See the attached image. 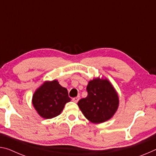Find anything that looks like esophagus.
Returning a JSON list of instances; mask_svg holds the SVG:
<instances>
[{
	"instance_id": "obj_1",
	"label": "esophagus",
	"mask_w": 156,
	"mask_h": 156,
	"mask_svg": "<svg viewBox=\"0 0 156 156\" xmlns=\"http://www.w3.org/2000/svg\"><path fill=\"white\" fill-rule=\"evenodd\" d=\"M79 100H80V97H79V96H77V97H76V98H73L72 99L73 102H75V103H77Z\"/></svg>"
}]
</instances>
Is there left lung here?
<instances>
[{
  "label": "left lung",
  "instance_id": "obj_1",
  "mask_svg": "<svg viewBox=\"0 0 156 156\" xmlns=\"http://www.w3.org/2000/svg\"><path fill=\"white\" fill-rule=\"evenodd\" d=\"M87 96L79 100L78 105L91 122L100 124L110 120L119 107V96L107 78H95L87 86Z\"/></svg>",
  "mask_w": 156,
  "mask_h": 156
}]
</instances>
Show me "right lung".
<instances>
[{
    "mask_svg": "<svg viewBox=\"0 0 156 156\" xmlns=\"http://www.w3.org/2000/svg\"><path fill=\"white\" fill-rule=\"evenodd\" d=\"M32 105L41 117L51 119L60 115L67 102L71 101L67 89L57 80H46L36 89L32 96Z\"/></svg>",
    "mask_w": 156,
    "mask_h": 156,
    "instance_id": "1",
    "label": "right lung"
}]
</instances>
